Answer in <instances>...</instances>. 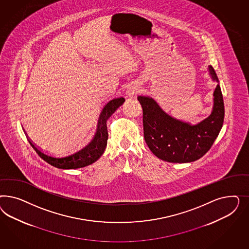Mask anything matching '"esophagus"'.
<instances>
[{
	"label": "esophagus",
	"instance_id": "obj_1",
	"mask_svg": "<svg viewBox=\"0 0 249 249\" xmlns=\"http://www.w3.org/2000/svg\"><path fill=\"white\" fill-rule=\"evenodd\" d=\"M139 91H140V87H139L138 84H129L128 87L126 88L125 95H126L127 98H131V97H133L134 95H136Z\"/></svg>",
	"mask_w": 249,
	"mask_h": 249
}]
</instances>
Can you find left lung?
<instances>
[{
	"label": "left lung",
	"mask_w": 249,
	"mask_h": 249,
	"mask_svg": "<svg viewBox=\"0 0 249 249\" xmlns=\"http://www.w3.org/2000/svg\"><path fill=\"white\" fill-rule=\"evenodd\" d=\"M212 80L217 82L213 90L212 112L204 121L192 125L166 113L149 96H139L142 107L144 139L151 152L168 162L185 163L202 158L210 150L222 128L225 105L216 73L208 67Z\"/></svg>",
	"instance_id": "obj_1"
}]
</instances>
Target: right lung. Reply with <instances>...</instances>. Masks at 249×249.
I'll use <instances>...</instances> for the list:
<instances>
[{
  "label": "right lung",
  "mask_w": 249,
  "mask_h": 249,
  "mask_svg": "<svg viewBox=\"0 0 249 249\" xmlns=\"http://www.w3.org/2000/svg\"><path fill=\"white\" fill-rule=\"evenodd\" d=\"M124 101L125 98L122 97L113 98L104 107L99 116L98 128L95 135L93 136L89 142H88L77 151L60 156H52L40 151L29 141L31 146L36 151L38 155L47 163L59 169H78L90 165L93 162L97 161L105 151L108 138L107 121L124 103Z\"/></svg>",
  "instance_id": "add662e5"
}]
</instances>
